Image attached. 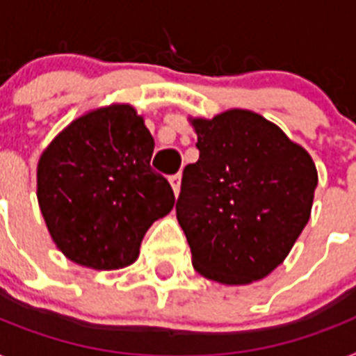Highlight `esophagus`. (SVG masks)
I'll list each match as a JSON object with an SVG mask.
<instances>
[{"label":"esophagus","mask_w":356,"mask_h":356,"mask_svg":"<svg viewBox=\"0 0 356 356\" xmlns=\"http://www.w3.org/2000/svg\"><path fill=\"white\" fill-rule=\"evenodd\" d=\"M170 184H172V188H173V193H175V195H179V190H181V175H172V177H170Z\"/></svg>","instance_id":"34e87169"}]
</instances>
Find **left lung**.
Wrapping results in <instances>:
<instances>
[{
    "label": "left lung",
    "mask_w": 356,
    "mask_h": 356,
    "mask_svg": "<svg viewBox=\"0 0 356 356\" xmlns=\"http://www.w3.org/2000/svg\"><path fill=\"white\" fill-rule=\"evenodd\" d=\"M190 122L199 161L184 168L175 212L193 268L225 285L265 278L311 218L318 184L313 159L276 124L247 109Z\"/></svg>",
    "instance_id": "8db88e82"
}]
</instances>
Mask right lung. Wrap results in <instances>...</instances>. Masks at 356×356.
<instances>
[{
	"label": "right lung",
	"mask_w": 356,
	"mask_h": 356,
	"mask_svg": "<svg viewBox=\"0 0 356 356\" xmlns=\"http://www.w3.org/2000/svg\"><path fill=\"white\" fill-rule=\"evenodd\" d=\"M152 133L128 104L73 120L38 163V203L65 258L97 270L131 265L144 234L175 204L149 166Z\"/></svg>",
	"instance_id": "1"
}]
</instances>
